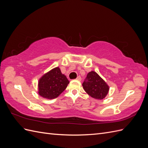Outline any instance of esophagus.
<instances>
[{"mask_svg":"<svg viewBox=\"0 0 148 148\" xmlns=\"http://www.w3.org/2000/svg\"><path fill=\"white\" fill-rule=\"evenodd\" d=\"M81 77H80V76H78V77L77 78V80H79V81H80V80H81Z\"/></svg>","mask_w":148,"mask_h":148,"instance_id":"1","label":"esophagus"}]
</instances>
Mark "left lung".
I'll use <instances>...</instances> for the list:
<instances>
[{
    "instance_id": "1",
    "label": "left lung",
    "mask_w": 148,
    "mask_h": 148,
    "mask_svg": "<svg viewBox=\"0 0 148 148\" xmlns=\"http://www.w3.org/2000/svg\"><path fill=\"white\" fill-rule=\"evenodd\" d=\"M82 85L84 91L96 99H104L109 90V86L104 79L94 71L88 73Z\"/></svg>"
}]
</instances>
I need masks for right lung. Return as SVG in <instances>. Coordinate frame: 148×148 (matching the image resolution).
Returning <instances> with one entry per match:
<instances>
[{
  "instance_id": "right-lung-1",
  "label": "right lung",
  "mask_w": 148,
  "mask_h": 148,
  "mask_svg": "<svg viewBox=\"0 0 148 148\" xmlns=\"http://www.w3.org/2000/svg\"><path fill=\"white\" fill-rule=\"evenodd\" d=\"M69 81L62 74L59 67H56L44 74L38 82V93L48 99L57 97L68 86Z\"/></svg>"
}]
</instances>
